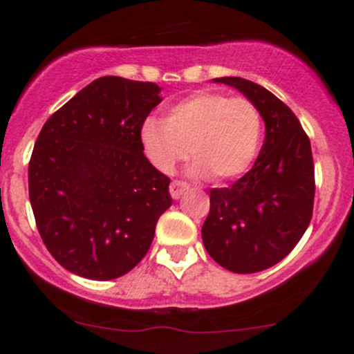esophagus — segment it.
Listing matches in <instances>:
<instances>
[{
  "label": "esophagus",
  "instance_id": "esophagus-1",
  "mask_svg": "<svg viewBox=\"0 0 354 354\" xmlns=\"http://www.w3.org/2000/svg\"><path fill=\"white\" fill-rule=\"evenodd\" d=\"M187 190L188 185L183 183V181H173V183L169 185V194L173 198H180Z\"/></svg>",
  "mask_w": 354,
  "mask_h": 354
}]
</instances>
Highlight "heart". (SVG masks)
<instances>
[{"mask_svg":"<svg viewBox=\"0 0 354 354\" xmlns=\"http://www.w3.org/2000/svg\"><path fill=\"white\" fill-rule=\"evenodd\" d=\"M262 140V116L252 101L217 92H195L167 109L166 120L149 118L140 142L151 162L162 173L188 156L195 157L188 174L212 176L217 183L243 176Z\"/></svg>","mask_w":354,"mask_h":354,"instance_id":"obj_1","label":"heart"}]
</instances>
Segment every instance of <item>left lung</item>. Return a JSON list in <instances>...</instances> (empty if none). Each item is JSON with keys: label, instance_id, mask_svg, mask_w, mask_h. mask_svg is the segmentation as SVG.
<instances>
[{"label": "left lung", "instance_id": "1", "mask_svg": "<svg viewBox=\"0 0 354 354\" xmlns=\"http://www.w3.org/2000/svg\"><path fill=\"white\" fill-rule=\"evenodd\" d=\"M214 84L236 88L257 106L266 140L243 178L230 188L210 190L203 246L231 272H260L295 248L312 219V147L295 113L262 85L238 77L214 78Z\"/></svg>", "mask_w": 354, "mask_h": 354}]
</instances>
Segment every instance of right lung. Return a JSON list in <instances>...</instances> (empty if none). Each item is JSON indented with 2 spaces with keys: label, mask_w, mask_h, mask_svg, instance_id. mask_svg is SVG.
<instances>
[{
  "label": "right lung",
  "mask_w": 354,
  "mask_h": 354,
  "mask_svg": "<svg viewBox=\"0 0 354 354\" xmlns=\"http://www.w3.org/2000/svg\"><path fill=\"white\" fill-rule=\"evenodd\" d=\"M152 82L102 77L46 121L28 162V198L56 262L92 281L130 272L171 207L169 178L140 142L162 101Z\"/></svg>",
  "instance_id": "1"
}]
</instances>
